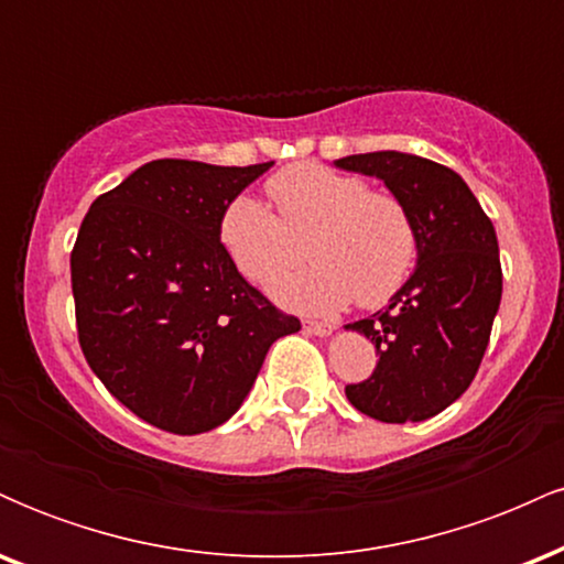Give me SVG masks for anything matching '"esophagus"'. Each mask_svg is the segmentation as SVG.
<instances>
[{
	"mask_svg": "<svg viewBox=\"0 0 564 564\" xmlns=\"http://www.w3.org/2000/svg\"><path fill=\"white\" fill-rule=\"evenodd\" d=\"M304 332L315 336H332L336 332L334 323H318V321H304Z\"/></svg>",
	"mask_w": 564,
	"mask_h": 564,
	"instance_id": "1",
	"label": "esophagus"
}]
</instances>
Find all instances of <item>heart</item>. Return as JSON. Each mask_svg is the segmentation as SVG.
Masks as SVG:
<instances>
[{"instance_id":"heart-1","label":"heart","mask_w":564,"mask_h":564,"mask_svg":"<svg viewBox=\"0 0 564 564\" xmlns=\"http://www.w3.org/2000/svg\"><path fill=\"white\" fill-rule=\"evenodd\" d=\"M278 215L238 196L219 217V241L238 273L264 283L311 238L313 265L275 278L273 296L302 313H336L358 300L379 307L398 294L416 262V228L392 193L371 191L358 174L300 164L268 180Z\"/></svg>"}]
</instances>
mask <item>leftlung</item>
Segmentation results:
<instances>
[{
	"label": "left lung",
	"mask_w": 564,
	"mask_h": 564,
	"mask_svg": "<svg viewBox=\"0 0 564 564\" xmlns=\"http://www.w3.org/2000/svg\"><path fill=\"white\" fill-rule=\"evenodd\" d=\"M334 166L384 183L416 228V268L390 304L347 332L377 347L379 364L347 400L387 424L424 422L456 403L475 379L501 304L494 223L448 166L403 151L358 153Z\"/></svg>",
	"instance_id": "obj_1"
}]
</instances>
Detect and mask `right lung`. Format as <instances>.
I'll return each mask as SVG.
<instances>
[{
  "instance_id": "obj_1",
  "label": "right lung",
  "mask_w": 564,
  "mask_h": 564,
  "mask_svg": "<svg viewBox=\"0 0 564 564\" xmlns=\"http://www.w3.org/2000/svg\"><path fill=\"white\" fill-rule=\"evenodd\" d=\"M270 166L148 161L84 217L70 251L82 352L159 430L198 435L228 422L270 345L302 328L219 241L225 206Z\"/></svg>"
}]
</instances>
